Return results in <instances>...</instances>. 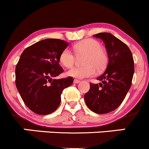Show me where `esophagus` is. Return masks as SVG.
<instances>
[{
  "label": "esophagus",
  "mask_w": 149,
  "mask_h": 149,
  "mask_svg": "<svg viewBox=\"0 0 149 149\" xmlns=\"http://www.w3.org/2000/svg\"><path fill=\"white\" fill-rule=\"evenodd\" d=\"M79 82H80V81L78 80V79H74V80H73V83L75 84H78L79 83Z\"/></svg>",
  "instance_id": "obj_1"
}]
</instances>
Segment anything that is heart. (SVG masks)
<instances>
[{
    "instance_id": "1",
    "label": "heart",
    "mask_w": 149,
    "mask_h": 149,
    "mask_svg": "<svg viewBox=\"0 0 149 149\" xmlns=\"http://www.w3.org/2000/svg\"><path fill=\"white\" fill-rule=\"evenodd\" d=\"M76 55H85L83 63L84 66L74 67L68 71L67 74L77 79L90 77L97 71L105 68L108 62L107 54L99 41L95 39H86L73 47ZM76 57L69 49H65L60 55V62L64 67L71 68L74 65Z\"/></svg>"
}]
</instances>
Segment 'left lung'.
<instances>
[{"instance_id": "1", "label": "left lung", "mask_w": 149, "mask_h": 149, "mask_svg": "<svg viewBox=\"0 0 149 149\" xmlns=\"http://www.w3.org/2000/svg\"><path fill=\"white\" fill-rule=\"evenodd\" d=\"M103 41L108 55L105 71L97 78L102 83L90 84L84 95L88 108L99 114L116 110L123 102L132 84L134 60L129 47L109 33L94 35Z\"/></svg>"}]
</instances>
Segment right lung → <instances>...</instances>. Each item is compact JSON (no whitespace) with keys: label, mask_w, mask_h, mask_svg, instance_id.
<instances>
[{"label":"right lung","mask_w":149,"mask_h":149,"mask_svg":"<svg viewBox=\"0 0 149 149\" xmlns=\"http://www.w3.org/2000/svg\"><path fill=\"white\" fill-rule=\"evenodd\" d=\"M68 44L48 38L23 51L15 69L16 86L29 109L40 115L54 112L61 102L65 88L73 84V77L52 79L63 72L60 55Z\"/></svg>","instance_id":"right-lung-1"}]
</instances>
